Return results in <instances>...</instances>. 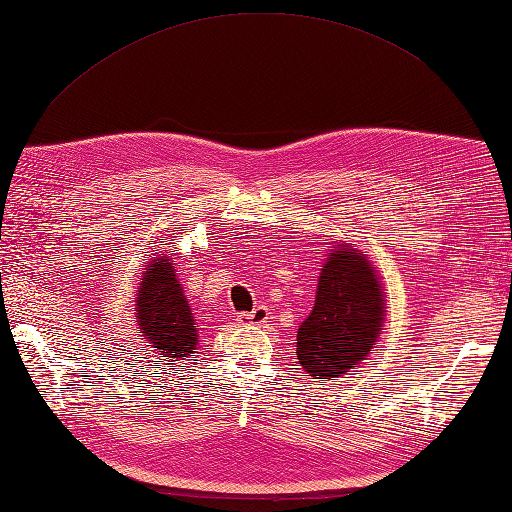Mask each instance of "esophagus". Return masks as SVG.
Masks as SVG:
<instances>
[{"mask_svg": "<svg viewBox=\"0 0 512 512\" xmlns=\"http://www.w3.org/2000/svg\"><path fill=\"white\" fill-rule=\"evenodd\" d=\"M268 317H270L268 308H266V306H257L253 312H244V314H239L237 321L242 323V325H262V323H266V321H268Z\"/></svg>", "mask_w": 512, "mask_h": 512, "instance_id": "34e87169", "label": "esophagus"}]
</instances>
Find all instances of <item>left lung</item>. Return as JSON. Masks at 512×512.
<instances>
[{
    "label": "left lung",
    "instance_id": "8db88e82",
    "mask_svg": "<svg viewBox=\"0 0 512 512\" xmlns=\"http://www.w3.org/2000/svg\"><path fill=\"white\" fill-rule=\"evenodd\" d=\"M383 319V286L372 264L339 244L321 268L314 308L299 328V363L310 376L334 380L372 352Z\"/></svg>",
    "mask_w": 512,
    "mask_h": 512
}]
</instances>
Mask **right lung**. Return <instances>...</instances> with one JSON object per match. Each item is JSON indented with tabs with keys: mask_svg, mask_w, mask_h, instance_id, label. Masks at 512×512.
<instances>
[{
	"mask_svg": "<svg viewBox=\"0 0 512 512\" xmlns=\"http://www.w3.org/2000/svg\"><path fill=\"white\" fill-rule=\"evenodd\" d=\"M136 314L140 332L156 347L162 356L160 361L173 367L176 361L193 354L198 345V325L193 323L191 308L169 257H158L145 268Z\"/></svg>",
	"mask_w": 512,
	"mask_h": 512,
	"instance_id": "add662e5",
	"label": "right lung"
}]
</instances>
